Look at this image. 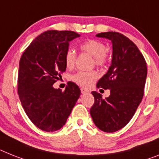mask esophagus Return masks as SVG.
<instances>
[{"instance_id":"34e87169","label":"esophagus","mask_w":159,"mask_h":159,"mask_svg":"<svg viewBox=\"0 0 159 159\" xmlns=\"http://www.w3.org/2000/svg\"><path fill=\"white\" fill-rule=\"evenodd\" d=\"M81 92H82V94H86V93H88V92H89V90H88L86 88L82 87L81 88Z\"/></svg>"}]
</instances>
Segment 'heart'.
Listing matches in <instances>:
<instances>
[{
    "label": "heart",
    "instance_id": "obj_1",
    "mask_svg": "<svg viewBox=\"0 0 159 159\" xmlns=\"http://www.w3.org/2000/svg\"><path fill=\"white\" fill-rule=\"evenodd\" d=\"M81 49L94 57V63L97 65H103L107 61V55L105 53L106 46L103 43L95 39H90L81 45ZM76 53L74 50L69 48L65 53V63L66 67L72 69L75 65ZM98 77L95 71H78L72 75L71 80L80 86H87L92 81Z\"/></svg>",
    "mask_w": 159,
    "mask_h": 159
}]
</instances>
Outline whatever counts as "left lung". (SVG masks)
Here are the masks:
<instances>
[{"label": "left lung", "mask_w": 159, "mask_h": 159, "mask_svg": "<svg viewBox=\"0 0 159 159\" xmlns=\"http://www.w3.org/2000/svg\"><path fill=\"white\" fill-rule=\"evenodd\" d=\"M112 43L111 63L97 87L110 90V96L92 91L94 103L90 113L94 125L103 132L114 133L133 118L144 95L147 67L143 55L129 38L118 32L96 34Z\"/></svg>", "instance_id": "8db88e82"}]
</instances>
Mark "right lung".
<instances>
[{"instance_id":"obj_1","label":"right lung","mask_w":159,"mask_h":159,"mask_svg":"<svg viewBox=\"0 0 159 159\" xmlns=\"http://www.w3.org/2000/svg\"><path fill=\"white\" fill-rule=\"evenodd\" d=\"M77 37L79 34L69 30L45 31L30 43L20 59V101L31 122L43 131L63 127L81 94L71 82L64 92L53 87L66 69L65 53L69 42Z\"/></svg>"}]
</instances>
